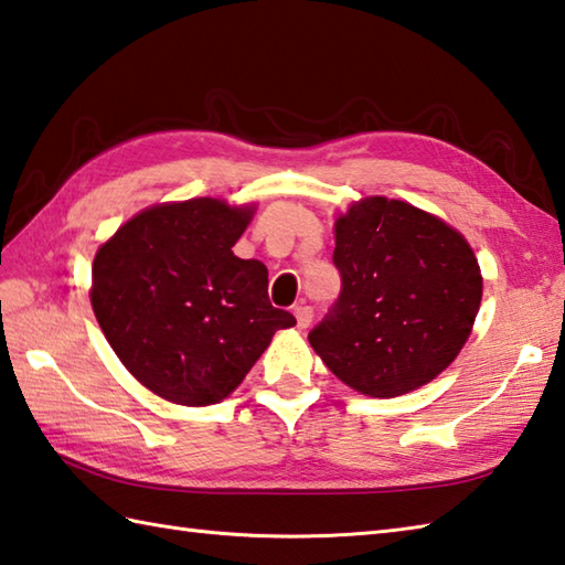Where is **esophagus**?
Instances as JSON below:
<instances>
[{
	"mask_svg": "<svg viewBox=\"0 0 565 565\" xmlns=\"http://www.w3.org/2000/svg\"><path fill=\"white\" fill-rule=\"evenodd\" d=\"M295 317H297V327L299 329H307L312 324V317H315V309L309 305H297L295 307Z\"/></svg>",
	"mask_w": 565,
	"mask_h": 565,
	"instance_id": "34e87169",
	"label": "esophagus"
}]
</instances>
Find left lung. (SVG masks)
Returning <instances> with one entry per match:
<instances>
[{
  "mask_svg": "<svg viewBox=\"0 0 565 565\" xmlns=\"http://www.w3.org/2000/svg\"><path fill=\"white\" fill-rule=\"evenodd\" d=\"M339 299L309 331L329 371L371 397L429 383L470 337L482 278L466 238L407 202L367 198L337 222Z\"/></svg>",
  "mask_w": 565,
  "mask_h": 565,
  "instance_id": "1",
  "label": "left lung"
}]
</instances>
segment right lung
Listing matches in <instances>:
<instances>
[{
	"label": "right lung",
	"instance_id": "obj_1",
	"mask_svg": "<svg viewBox=\"0 0 565 565\" xmlns=\"http://www.w3.org/2000/svg\"><path fill=\"white\" fill-rule=\"evenodd\" d=\"M250 210L202 198L134 216L97 250L92 309L119 361L188 407L224 399L297 319L270 305L268 268L234 256Z\"/></svg>",
	"mask_w": 565,
	"mask_h": 565
}]
</instances>
